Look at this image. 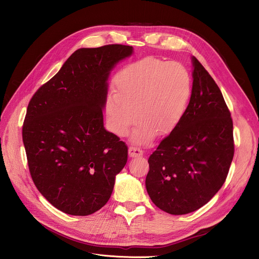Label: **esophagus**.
<instances>
[{"instance_id":"1","label":"esophagus","mask_w":259,"mask_h":259,"mask_svg":"<svg viewBox=\"0 0 259 259\" xmlns=\"http://www.w3.org/2000/svg\"><path fill=\"white\" fill-rule=\"evenodd\" d=\"M128 155L131 157H140V156H143V151L137 147L131 146L128 148Z\"/></svg>"}]
</instances>
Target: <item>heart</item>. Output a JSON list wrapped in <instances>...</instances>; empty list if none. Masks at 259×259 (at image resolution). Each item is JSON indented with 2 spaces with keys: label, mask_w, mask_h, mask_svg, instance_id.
Returning a JSON list of instances; mask_svg holds the SVG:
<instances>
[{
  "label": "heart",
  "mask_w": 259,
  "mask_h": 259,
  "mask_svg": "<svg viewBox=\"0 0 259 259\" xmlns=\"http://www.w3.org/2000/svg\"><path fill=\"white\" fill-rule=\"evenodd\" d=\"M115 92L106 104L109 128L117 136L128 134L137 117L133 141L148 144L158 132L167 135L180 124L187 111L192 81L187 68L178 62L147 57L119 71Z\"/></svg>",
  "instance_id": "1"
}]
</instances>
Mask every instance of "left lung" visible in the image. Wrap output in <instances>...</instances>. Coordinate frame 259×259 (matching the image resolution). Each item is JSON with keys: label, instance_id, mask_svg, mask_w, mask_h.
<instances>
[{"label": "left lung", "instance_id": "8db88e82", "mask_svg": "<svg viewBox=\"0 0 259 259\" xmlns=\"http://www.w3.org/2000/svg\"><path fill=\"white\" fill-rule=\"evenodd\" d=\"M193 86L177 127L149 156L145 186L151 201L170 214L206 204L221 189L233 158V124L220 88L192 56Z\"/></svg>", "mask_w": 259, "mask_h": 259}]
</instances>
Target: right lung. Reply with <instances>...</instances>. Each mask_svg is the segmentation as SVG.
Wrapping results in <instances>:
<instances>
[{
	"label": "right lung",
	"instance_id": "add662e5",
	"mask_svg": "<svg viewBox=\"0 0 259 259\" xmlns=\"http://www.w3.org/2000/svg\"><path fill=\"white\" fill-rule=\"evenodd\" d=\"M134 53L110 45L75 51L29 103L23 141L32 180L59 210L88 215L110 199L127 146L104 126L108 79Z\"/></svg>",
	"mask_w": 259,
	"mask_h": 259
}]
</instances>
